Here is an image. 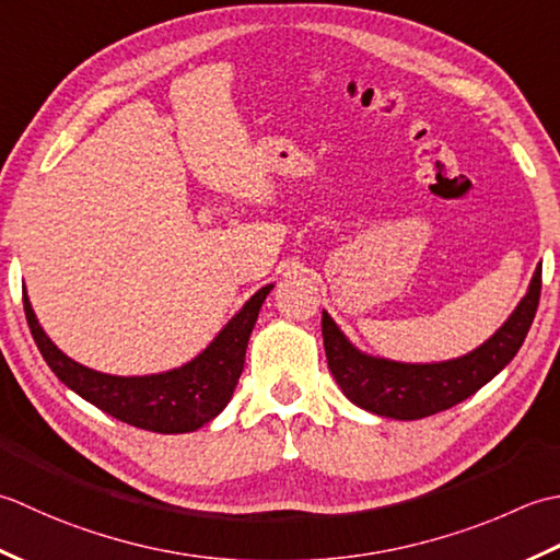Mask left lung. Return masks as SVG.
Masks as SVG:
<instances>
[{"mask_svg": "<svg viewBox=\"0 0 560 560\" xmlns=\"http://www.w3.org/2000/svg\"><path fill=\"white\" fill-rule=\"evenodd\" d=\"M541 294V264L527 294L483 346L447 362L408 364L360 352L324 312L322 334L328 370L352 404L394 420H418L447 410L488 384L517 355Z\"/></svg>", "mask_w": 560, "mask_h": 560, "instance_id": "left-lung-1", "label": "left lung"}]
</instances>
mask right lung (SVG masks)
Returning a JSON list of instances; mask_svg holds the SVG:
<instances>
[{
    "instance_id": "1",
    "label": "right lung",
    "mask_w": 560,
    "mask_h": 560,
    "mask_svg": "<svg viewBox=\"0 0 560 560\" xmlns=\"http://www.w3.org/2000/svg\"><path fill=\"white\" fill-rule=\"evenodd\" d=\"M272 284H266L250 296L242 312L232 316V322L217 334L196 360L186 362L184 368L147 376H116L84 368L67 358L45 336L26 292L24 312L33 340L57 380L122 423L176 435V432H192L210 423L230 404L244 370L250 330L256 326L260 304L266 302Z\"/></svg>"
}]
</instances>
